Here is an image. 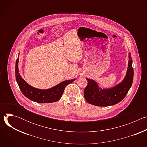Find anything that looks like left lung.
<instances>
[{
  "label": "left lung",
  "instance_id": "left-lung-1",
  "mask_svg": "<svg viewBox=\"0 0 147 147\" xmlns=\"http://www.w3.org/2000/svg\"><path fill=\"white\" fill-rule=\"evenodd\" d=\"M132 63L133 60L130 52L125 76L121 82L112 88L102 89L95 80L87 78L88 85L84 91L86 100L89 103L98 107L114 105L122 100L127 95L133 83L134 71Z\"/></svg>",
  "mask_w": 147,
  "mask_h": 147
}]
</instances>
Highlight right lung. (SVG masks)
I'll return each instance as SVG.
<instances>
[{"instance_id": "obj_1", "label": "right lung", "mask_w": 147, "mask_h": 147, "mask_svg": "<svg viewBox=\"0 0 147 147\" xmlns=\"http://www.w3.org/2000/svg\"><path fill=\"white\" fill-rule=\"evenodd\" d=\"M19 56V54L18 56ZM18 57L16 62V79L18 87L23 94L29 99L38 103H47L59 100L64 92L65 87L76 79L65 80L49 89L41 90L29 85L20 76L18 70Z\"/></svg>"}]
</instances>
